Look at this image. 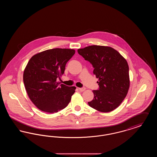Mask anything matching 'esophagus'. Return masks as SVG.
Instances as JSON below:
<instances>
[{"instance_id":"obj_1","label":"esophagus","mask_w":157,"mask_h":157,"mask_svg":"<svg viewBox=\"0 0 157 157\" xmlns=\"http://www.w3.org/2000/svg\"><path fill=\"white\" fill-rule=\"evenodd\" d=\"M78 89L81 92H83V91H84L85 90H86V88L85 87H82V88H79Z\"/></svg>"}]
</instances>
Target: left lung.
<instances>
[{
  "label": "left lung",
  "mask_w": 157,
  "mask_h": 157,
  "mask_svg": "<svg viewBox=\"0 0 157 157\" xmlns=\"http://www.w3.org/2000/svg\"><path fill=\"white\" fill-rule=\"evenodd\" d=\"M92 64L98 78V90L88 102L90 107L102 112L112 111L120 106L129 88V67L125 59L111 47L92 45L78 50Z\"/></svg>",
  "instance_id": "8db88e82"
}]
</instances>
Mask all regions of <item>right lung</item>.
Listing matches in <instances>:
<instances>
[{
  "mask_svg": "<svg viewBox=\"0 0 157 157\" xmlns=\"http://www.w3.org/2000/svg\"><path fill=\"white\" fill-rule=\"evenodd\" d=\"M74 49L55 48L33 55L23 72L25 89L32 102L40 110L58 112L67 106L75 93V86L56 82L63 75Z\"/></svg>",
  "mask_w": 157,
  "mask_h": 157,
  "instance_id": "right-lung-1",
  "label": "right lung"
}]
</instances>
